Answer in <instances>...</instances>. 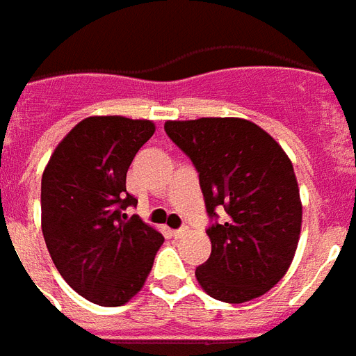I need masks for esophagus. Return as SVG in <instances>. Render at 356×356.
<instances>
[{
    "label": "esophagus",
    "mask_w": 356,
    "mask_h": 356,
    "mask_svg": "<svg viewBox=\"0 0 356 356\" xmlns=\"http://www.w3.org/2000/svg\"><path fill=\"white\" fill-rule=\"evenodd\" d=\"M188 232V228H177V230H173V236H175V238H183L184 234Z\"/></svg>",
    "instance_id": "1"
}]
</instances>
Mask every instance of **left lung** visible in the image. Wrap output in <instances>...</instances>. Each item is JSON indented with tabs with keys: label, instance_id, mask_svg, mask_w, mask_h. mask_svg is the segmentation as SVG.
<instances>
[{
	"label": "left lung",
	"instance_id": "1",
	"mask_svg": "<svg viewBox=\"0 0 356 356\" xmlns=\"http://www.w3.org/2000/svg\"><path fill=\"white\" fill-rule=\"evenodd\" d=\"M164 131L199 173L210 219V258L195 268L207 294L243 303L285 276L298 247L302 201L291 159L265 129L245 118L168 120Z\"/></svg>",
	"mask_w": 356,
	"mask_h": 356
}]
</instances>
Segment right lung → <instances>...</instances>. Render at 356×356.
Wrapping results in <instances>:
<instances>
[{
  "instance_id": "1",
  "label": "right lung",
  "mask_w": 356,
  "mask_h": 356,
  "mask_svg": "<svg viewBox=\"0 0 356 356\" xmlns=\"http://www.w3.org/2000/svg\"><path fill=\"white\" fill-rule=\"evenodd\" d=\"M152 120L88 117L62 138L42 177V232L58 273L80 296L118 307L143 289L163 234L138 216L126 173Z\"/></svg>"
}]
</instances>
